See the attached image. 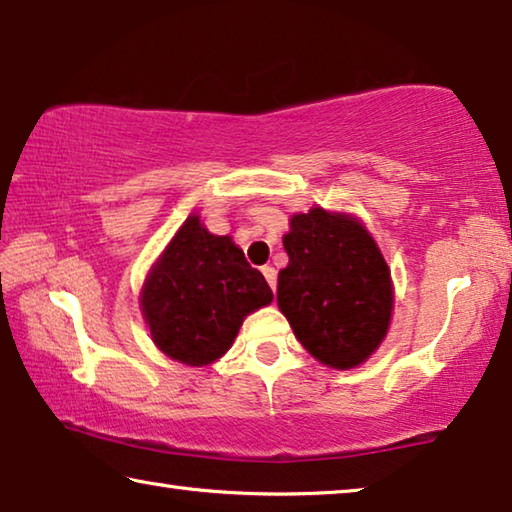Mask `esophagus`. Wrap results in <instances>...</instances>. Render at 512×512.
I'll return each instance as SVG.
<instances>
[{
    "label": "esophagus",
    "instance_id": "34e87169",
    "mask_svg": "<svg viewBox=\"0 0 512 512\" xmlns=\"http://www.w3.org/2000/svg\"><path fill=\"white\" fill-rule=\"evenodd\" d=\"M262 273H264L266 282L271 284V289H273V293H275V289H277V273H275V268H273V266H262Z\"/></svg>",
    "mask_w": 512,
    "mask_h": 512
}]
</instances>
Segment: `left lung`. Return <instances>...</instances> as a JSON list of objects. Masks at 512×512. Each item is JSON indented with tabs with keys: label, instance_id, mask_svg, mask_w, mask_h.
Listing matches in <instances>:
<instances>
[{
	"label": "left lung",
	"instance_id": "1",
	"mask_svg": "<svg viewBox=\"0 0 512 512\" xmlns=\"http://www.w3.org/2000/svg\"><path fill=\"white\" fill-rule=\"evenodd\" d=\"M289 255L277 275V307L311 357L336 370L366 363L393 318V280L357 216L311 207L282 237Z\"/></svg>",
	"mask_w": 512,
	"mask_h": 512
}]
</instances>
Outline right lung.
<instances>
[{
  "mask_svg": "<svg viewBox=\"0 0 512 512\" xmlns=\"http://www.w3.org/2000/svg\"><path fill=\"white\" fill-rule=\"evenodd\" d=\"M273 302L264 275L230 235H212L189 214L151 266L142 287V316L169 359L210 366L235 343L244 318Z\"/></svg>",
  "mask_w": 512,
  "mask_h": 512,
  "instance_id": "add662e5",
  "label": "right lung"
}]
</instances>
